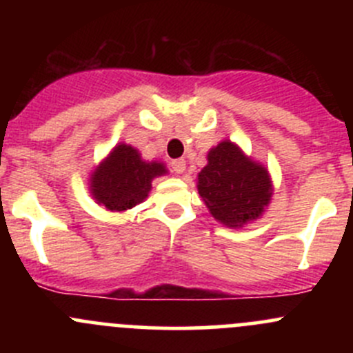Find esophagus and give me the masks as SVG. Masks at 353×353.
<instances>
[{
	"instance_id": "esophagus-1",
	"label": "esophagus",
	"mask_w": 353,
	"mask_h": 353,
	"mask_svg": "<svg viewBox=\"0 0 353 353\" xmlns=\"http://www.w3.org/2000/svg\"><path fill=\"white\" fill-rule=\"evenodd\" d=\"M170 167H172V170L176 174H183L184 170H186V160L184 159H176L170 162Z\"/></svg>"
}]
</instances>
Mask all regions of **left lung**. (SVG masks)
<instances>
[{
  "label": "left lung",
  "instance_id": "1",
  "mask_svg": "<svg viewBox=\"0 0 353 353\" xmlns=\"http://www.w3.org/2000/svg\"><path fill=\"white\" fill-rule=\"evenodd\" d=\"M206 159L198 174V193L213 219L232 229L259 219L273 194L268 169L230 140L220 141Z\"/></svg>",
  "mask_w": 353,
  "mask_h": 353
}]
</instances>
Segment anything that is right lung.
I'll return each mask as SVG.
<instances>
[{"instance_id":"add662e5","label":"right lung","mask_w":353,"mask_h":353,"mask_svg":"<svg viewBox=\"0 0 353 353\" xmlns=\"http://www.w3.org/2000/svg\"><path fill=\"white\" fill-rule=\"evenodd\" d=\"M163 174L167 169L162 162H147L137 148L117 143L92 172V198L109 212H124L143 201L152 181Z\"/></svg>"}]
</instances>
